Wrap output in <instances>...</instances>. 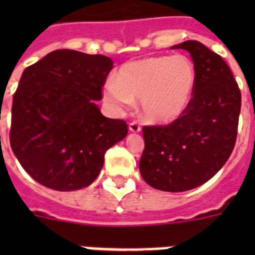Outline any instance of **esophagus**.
I'll return each instance as SVG.
<instances>
[{
    "instance_id": "esophagus-1",
    "label": "esophagus",
    "mask_w": 255,
    "mask_h": 255,
    "mask_svg": "<svg viewBox=\"0 0 255 255\" xmlns=\"http://www.w3.org/2000/svg\"><path fill=\"white\" fill-rule=\"evenodd\" d=\"M128 128H129V131L133 132V133H137V132L141 131V128H140V124L136 123V122H132V123H129Z\"/></svg>"
}]
</instances>
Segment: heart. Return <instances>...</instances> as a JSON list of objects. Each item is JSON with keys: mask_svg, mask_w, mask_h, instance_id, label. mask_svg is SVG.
Instances as JSON below:
<instances>
[{"mask_svg": "<svg viewBox=\"0 0 255 255\" xmlns=\"http://www.w3.org/2000/svg\"><path fill=\"white\" fill-rule=\"evenodd\" d=\"M196 87L193 63L182 55L129 62L103 88L106 103L124 111L141 99V115L149 123L169 124L188 110Z\"/></svg>", "mask_w": 255, "mask_h": 255, "instance_id": "b5f03b06", "label": "heart"}]
</instances>
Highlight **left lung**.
<instances>
[{
  "label": "left lung",
  "mask_w": 255,
  "mask_h": 255,
  "mask_svg": "<svg viewBox=\"0 0 255 255\" xmlns=\"http://www.w3.org/2000/svg\"><path fill=\"white\" fill-rule=\"evenodd\" d=\"M170 49L188 51L196 87L181 118L165 127H144L139 169L148 185L185 192L202 185L221 169L233 152L241 111V92L229 66L198 41Z\"/></svg>",
  "instance_id": "1"
}]
</instances>
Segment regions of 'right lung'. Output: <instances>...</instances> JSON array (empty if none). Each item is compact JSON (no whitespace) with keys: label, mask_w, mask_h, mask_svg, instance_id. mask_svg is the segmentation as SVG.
I'll return each instance as SVG.
<instances>
[{"label":"right lung","mask_w":255,"mask_h":255,"mask_svg":"<svg viewBox=\"0 0 255 255\" xmlns=\"http://www.w3.org/2000/svg\"><path fill=\"white\" fill-rule=\"evenodd\" d=\"M114 67L104 55L55 50L23 70L13 96L10 145L22 168L50 189L91 184L126 122L102 115L96 100Z\"/></svg>","instance_id":"right-lung-1"}]
</instances>
